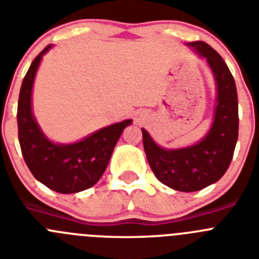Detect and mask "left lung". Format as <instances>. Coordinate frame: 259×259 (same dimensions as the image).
I'll return each instance as SVG.
<instances>
[{
	"label": "left lung",
	"mask_w": 259,
	"mask_h": 259,
	"mask_svg": "<svg viewBox=\"0 0 259 259\" xmlns=\"http://www.w3.org/2000/svg\"><path fill=\"white\" fill-rule=\"evenodd\" d=\"M189 47L206 58L217 83V106L210 131L196 145L164 149L143 131V144L149 166L162 184L180 192H196L218 182L232 161L239 136V102L236 84L218 53L203 41Z\"/></svg>",
	"instance_id": "1"
}]
</instances>
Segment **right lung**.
<instances>
[{
    "label": "right lung",
    "instance_id": "add662e5",
    "mask_svg": "<svg viewBox=\"0 0 259 259\" xmlns=\"http://www.w3.org/2000/svg\"><path fill=\"white\" fill-rule=\"evenodd\" d=\"M52 45L33 59L20 87L18 100V137L29 171L58 193H76L96 184L106 170L123 130L131 119L105 127L74 144H54L41 132L32 114L31 95L40 61Z\"/></svg>",
    "mask_w": 259,
    "mask_h": 259
}]
</instances>
